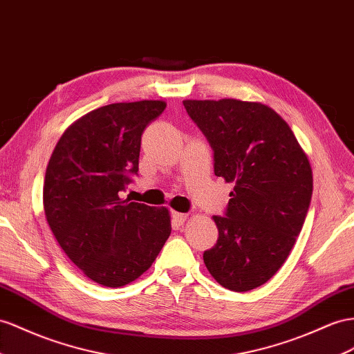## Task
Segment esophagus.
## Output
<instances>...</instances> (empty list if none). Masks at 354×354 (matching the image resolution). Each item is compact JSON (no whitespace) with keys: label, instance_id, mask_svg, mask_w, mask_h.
<instances>
[{"label":"esophagus","instance_id":"1","mask_svg":"<svg viewBox=\"0 0 354 354\" xmlns=\"http://www.w3.org/2000/svg\"><path fill=\"white\" fill-rule=\"evenodd\" d=\"M188 218V214H183V212H171V220L176 225H183L185 223V220Z\"/></svg>","mask_w":354,"mask_h":354}]
</instances>
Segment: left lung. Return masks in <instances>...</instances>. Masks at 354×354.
<instances>
[{
  "label": "left lung",
  "mask_w": 354,
  "mask_h": 354,
  "mask_svg": "<svg viewBox=\"0 0 354 354\" xmlns=\"http://www.w3.org/2000/svg\"><path fill=\"white\" fill-rule=\"evenodd\" d=\"M214 151V171L233 183L218 239L203 252L216 283L232 292L263 286L284 265L313 196L306 153L274 109L234 98L184 100Z\"/></svg>",
  "instance_id": "left-lung-1"
}]
</instances>
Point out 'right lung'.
Instances as JSON below:
<instances>
[{"label":"right lung","instance_id":"1","mask_svg":"<svg viewBox=\"0 0 354 354\" xmlns=\"http://www.w3.org/2000/svg\"><path fill=\"white\" fill-rule=\"evenodd\" d=\"M161 100L113 103L79 118L53 149L43 184L44 215L67 257L104 287L138 279L170 236L167 207L121 198L139 170L142 133Z\"/></svg>","mask_w":354,"mask_h":354}]
</instances>
